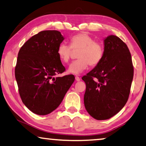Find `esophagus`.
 Masks as SVG:
<instances>
[{
    "label": "esophagus",
    "instance_id": "obj_1",
    "mask_svg": "<svg viewBox=\"0 0 146 146\" xmlns=\"http://www.w3.org/2000/svg\"><path fill=\"white\" fill-rule=\"evenodd\" d=\"M75 80H77V81H80V79L79 77H78V76H76V77H75Z\"/></svg>",
    "mask_w": 146,
    "mask_h": 146
}]
</instances>
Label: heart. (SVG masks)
<instances>
[{
	"mask_svg": "<svg viewBox=\"0 0 146 146\" xmlns=\"http://www.w3.org/2000/svg\"><path fill=\"white\" fill-rule=\"evenodd\" d=\"M73 50H80L78 52L79 60L71 64L68 72L79 75L85 70L90 65L96 66L100 64L104 54V47L102 43L96 41L94 38L85 32L75 35L70 39V46L61 43L57 49V54L60 60L64 63H68Z\"/></svg>",
	"mask_w": 146,
	"mask_h": 146,
	"instance_id": "1",
	"label": "heart"
}]
</instances>
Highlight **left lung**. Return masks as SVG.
Returning a JSON list of instances; mask_svg holds the SVG:
<instances>
[{
	"instance_id": "1",
	"label": "left lung",
	"mask_w": 146,
	"mask_h": 146,
	"mask_svg": "<svg viewBox=\"0 0 146 146\" xmlns=\"http://www.w3.org/2000/svg\"><path fill=\"white\" fill-rule=\"evenodd\" d=\"M134 75L131 54L118 36L104 39L103 58L82 79L86 83L84 104L97 120H106L120 111L128 101Z\"/></svg>"
}]
</instances>
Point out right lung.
<instances>
[{
	"label": "right lung",
	"instance_id": "1",
	"mask_svg": "<svg viewBox=\"0 0 146 146\" xmlns=\"http://www.w3.org/2000/svg\"><path fill=\"white\" fill-rule=\"evenodd\" d=\"M64 39L58 31H40L26 41L18 52L15 77L19 96L35 114L45 115L55 110L75 80L73 75L54 77L66 71L57 54Z\"/></svg>",
	"mask_w": 146,
	"mask_h": 146
}]
</instances>
